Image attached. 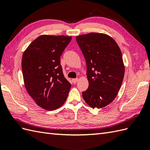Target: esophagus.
Listing matches in <instances>:
<instances>
[{"label":"esophagus","instance_id":"obj_1","mask_svg":"<svg viewBox=\"0 0 150 150\" xmlns=\"http://www.w3.org/2000/svg\"><path fill=\"white\" fill-rule=\"evenodd\" d=\"M78 79H72V82H73V83H76V82L78 81Z\"/></svg>","mask_w":150,"mask_h":150}]
</instances>
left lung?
<instances>
[{
	"label": "left lung",
	"instance_id": "obj_1",
	"mask_svg": "<svg viewBox=\"0 0 150 150\" xmlns=\"http://www.w3.org/2000/svg\"><path fill=\"white\" fill-rule=\"evenodd\" d=\"M87 64L89 87L82 93L91 108H101L112 103L124 76L122 54L117 42L105 33H90L76 37Z\"/></svg>",
	"mask_w": 150,
	"mask_h": 150
}]
</instances>
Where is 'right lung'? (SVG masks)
<instances>
[{"instance_id": "obj_1", "label": "right lung", "mask_w": 150, "mask_h": 150, "mask_svg": "<svg viewBox=\"0 0 150 150\" xmlns=\"http://www.w3.org/2000/svg\"><path fill=\"white\" fill-rule=\"evenodd\" d=\"M71 38L42 35L23 54L21 67L26 91L44 110L59 108L67 99L71 84L64 76L60 57Z\"/></svg>"}]
</instances>
